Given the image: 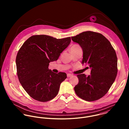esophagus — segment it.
<instances>
[{"label": "esophagus", "mask_w": 129, "mask_h": 129, "mask_svg": "<svg viewBox=\"0 0 129 129\" xmlns=\"http://www.w3.org/2000/svg\"><path fill=\"white\" fill-rule=\"evenodd\" d=\"M73 75L72 74H67V77H71V76H72Z\"/></svg>", "instance_id": "obj_1"}]
</instances>
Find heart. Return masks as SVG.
I'll list each match as a JSON object with an SVG mask.
<instances>
[{
    "mask_svg": "<svg viewBox=\"0 0 129 129\" xmlns=\"http://www.w3.org/2000/svg\"><path fill=\"white\" fill-rule=\"evenodd\" d=\"M78 47H80L78 45H74V46H73L72 47H71V49H74V48H78Z\"/></svg>",
    "mask_w": 129,
    "mask_h": 129,
    "instance_id": "b5f03b06",
    "label": "heart"
}]
</instances>
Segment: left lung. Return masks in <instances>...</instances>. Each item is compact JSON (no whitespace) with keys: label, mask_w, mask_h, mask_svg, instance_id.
Returning a JSON list of instances; mask_svg holds the SVG:
<instances>
[{"label":"left lung","mask_w":129,"mask_h":129,"mask_svg":"<svg viewBox=\"0 0 129 129\" xmlns=\"http://www.w3.org/2000/svg\"><path fill=\"white\" fill-rule=\"evenodd\" d=\"M83 51L82 63L91 69V74L77 75L78 83L74 87L80 98L93 101L103 97L114 82L118 72L117 57L110 42L100 33L86 31L72 37Z\"/></svg>","instance_id":"8db88e82"}]
</instances>
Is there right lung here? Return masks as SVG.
Here are the masks:
<instances>
[{
  "label": "right lung",
  "instance_id": "add662e5",
  "mask_svg": "<svg viewBox=\"0 0 129 129\" xmlns=\"http://www.w3.org/2000/svg\"><path fill=\"white\" fill-rule=\"evenodd\" d=\"M71 42V37L57 39L45 35H34L23 44L16 58L17 74L21 85L33 99L47 102L57 94L65 73L55 74L48 69Z\"/></svg>",
  "mask_w": 129,
  "mask_h": 129
}]
</instances>
